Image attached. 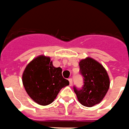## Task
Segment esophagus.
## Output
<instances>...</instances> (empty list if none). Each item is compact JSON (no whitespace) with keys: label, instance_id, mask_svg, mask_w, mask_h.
I'll list each match as a JSON object with an SVG mask.
<instances>
[{"label":"esophagus","instance_id":"34e87169","mask_svg":"<svg viewBox=\"0 0 129 129\" xmlns=\"http://www.w3.org/2000/svg\"><path fill=\"white\" fill-rule=\"evenodd\" d=\"M68 80L69 82H70V85L72 86V78H69Z\"/></svg>","mask_w":129,"mask_h":129}]
</instances>
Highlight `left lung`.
Instances as JSON below:
<instances>
[{
	"label": "left lung",
	"instance_id": "1",
	"mask_svg": "<svg viewBox=\"0 0 129 129\" xmlns=\"http://www.w3.org/2000/svg\"><path fill=\"white\" fill-rule=\"evenodd\" d=\"M80 74L84 77V86L81 90L74 87L78 100L82 106L93 107L100 104L110 87V78L103 66L91 57L79 62Z\"/></svg>",
	"mask_w": 129,
	"mask_h": 129
}]
</instances>
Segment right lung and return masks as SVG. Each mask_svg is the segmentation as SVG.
Listing matches in <instances>:
<instances>
[{
    "instance_id": "1",
    "label": "right lung",
    "mask_w": 129,
    "mask_h": 129,
    "mask_svg": "<svg viewBox=\"0 0 129 129\" xmlns=\"http://www.w3.org/2000/svg\"><path fill=\"white\" fill-rule=\"evenodd\" d=\"M62 69L53 66L49 57L39 55L26 66L22 82L27 95L41 106L53 102L60 90L69 85L62 76Z\"/></svg>"
}]
</instances>
